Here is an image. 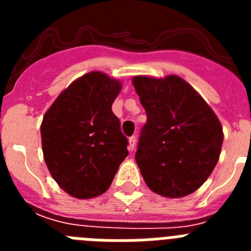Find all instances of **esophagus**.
Masks as SVG:
<instances>
[{
	"label": "esophagus",
	"mask_w": 251,
	"mask_h": 251,
	"mask_svg": "<svg viewBox=\"0 0 251 251\" xmlns=\"http://www.w3.org/2000/svg\"><path fill=\"white\" fill-rule=\"evenodd\" d=\"M134 147H136V137H130L129 141H128V150L132 152Z\"/></svg>",
	"instance_id": "obj_1"
}]
</instances>
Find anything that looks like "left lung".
Listing matches in <instances>:
<instances>
[{"label":"left lung","mask_w":251,"mask_h":251,"mask_svg":"<svg viewBox=\"0 0 251 251\" xmlns=\"http://www.w3.org/2000/svg\"><path fill=\"white\" fill-rule=\"evenodd\" d=\"M147 113L136 162L153 192L177 199L192 194L212 174L224 133L214 110L177 75L132 79Z\"/></svg>","instance_id":"left-lung-1"}]
</instances>
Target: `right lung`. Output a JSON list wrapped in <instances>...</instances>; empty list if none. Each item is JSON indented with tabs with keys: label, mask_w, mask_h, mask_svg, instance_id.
<instances>
[{
	"label": "right lung",
	"mask_w": 251,
	"mask_h": 251,
	"mask_svg": "<svg viewBox=\"0 0 251 251\" xmlns=\"http://www.w3.org/2000/svg\"><path fill=\"white\" fill-rule=\"evenodd\" d=\"M121 90L119 80L90 72L60 93L44 115V159L70 196L84 200L104 194L128 156V139L112 112Z\"/></svg>",
	"instance_id": "right-lung-1"
}]
</instances>
